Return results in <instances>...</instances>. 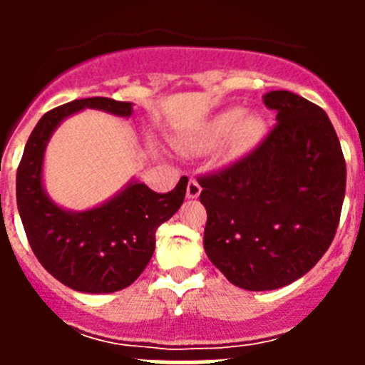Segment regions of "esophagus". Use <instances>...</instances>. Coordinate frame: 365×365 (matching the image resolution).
<instances>
[{"instance_id": "esophagus-1", "label": "esophagus", "mask_w": 365, "mask_h": 365, "mask_svg": "<svg viewBox=\"0 0 365 365\" xmlns=\"http://www.w3.org/2000/svg\"><path fill=\"white\" fill-rule=\"evenodd\" d=\"M199 193H201V185L195 179H190L188 186H186V197L195 199L199 197Z\"/></svg>"}]
</instances>
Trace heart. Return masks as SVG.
Returning <instances> with one entry per match:
<instances>
[{
	"instance_id": "heart-1",
	"label": "heart",
	"mask_w": 365,
	"mask_h": 365,
	"mask_svg": "<svg viewBox=\"0 0 365 365\" xmlns=\"http://www.w3.org/2000/svg\"><path fill=\"white\" fill-rule=\"evenodd\" d=\"M243 115L245 111L241 108H230L227 111L219 113L217 117L212 118L202 130L199 146H215L232 134L230 146L235 153H243V151L250 150L259 140L263 122L257 117H243Z\"/></svg>"
}]
</instances>
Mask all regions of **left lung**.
Masks as SVG:
<instances>
[{
    "instance_id": "obj_1",
    "label": "left lung",
    "mask_w": 365,
    "mask_h": 365,
    "mask_svg": "<svg viewBox=\"0 0 365 365\" xmlns=\"http://www.w3.org/2000/svg\"><path fill=\"white\" fill-rule=\"evenodd\" d=\"M263 104L276 125L235 163L199 177L206 256L235 287L272 291L327 252L346 195V159L327 113L291 91Z\"/></svg>"
}]
</instances>
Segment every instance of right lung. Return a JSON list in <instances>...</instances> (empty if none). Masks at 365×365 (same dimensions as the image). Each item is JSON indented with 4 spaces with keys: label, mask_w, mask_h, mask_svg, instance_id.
<instances>
[{
    "label": "right lung",
    "mask_w": 365,
    "mask_h": 365,
    "mask_svg": "<svg viewBox=\"0 0 365 365\" xmlns=\"http://www.w3.org/2000/svg\"><path fill=\"white\" fill-rule=\"evenodd\" d=\"M83 108L130 117V102L93 96L58 106L32 130L16 175V201L32 252L43 269L69 289L89 294L130 287L143 274L155 250V232L180 208L188 177L175 188L157 193L131 182L106 205L87 212H67L43 192L41 163L54 128Z\"/></svg>",
    "instance_id": "obj_1"
}]
</instances>
